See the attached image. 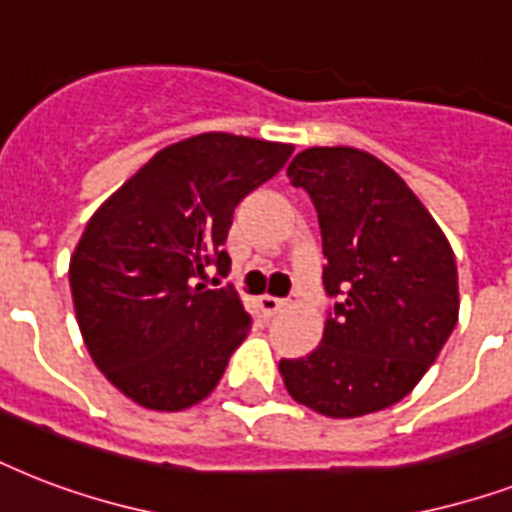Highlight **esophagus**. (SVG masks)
Returning a JSON list of instances; mask_svg holds the SVG:
<instances>
[{
    "instance_id": "34e87169",
    "label": "esophagus",
    "mask_w": 512,
    "mask_h": 512,
    "mask_svg": "<svg viewBox=\"0 0 512 512\" xmlns=\"http://www.w3.org/2000/svg\"><path fill=\"white\" fill-rule=\"evenodd\" d=\"M284 308V300H279V297H271V295H263L260 297V311H263V316H276V313Z\"/></svg>"
}]
</instances>
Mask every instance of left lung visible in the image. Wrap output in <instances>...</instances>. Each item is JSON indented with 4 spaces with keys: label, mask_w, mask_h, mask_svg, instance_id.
I'll use <instances>...</instances> for the list:
<instances>
[{
    "label": "left lung",
    "mask_w": 512,
    "mask_h": 512,
    "mask_svg": "<svg viewBox=\"0 0 512 512\" xmlns=\"http://www.w3.org/2000/svg\"><path fill=\"white\" fill-rule=\"evenodd\" d=\"M287 177L311 196L335 308L305 358H281L297 404L361 417L412 393L457 327V263L412 188L358 148H305Z\"/></svg>",
    "instance_id": "1"
}]
</instances>
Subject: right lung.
<instances>
[{
    "label": "right lung",
    "instance_id": "right-lung-1",
    "mask_svg": "<svg viewBox=\"0 0 512 512\" xmlns=\"http://www.w3.org/2000/svg\"><path fill=\"white\" fill-rule=\"evenodd\" d=\"M292 156L289 143L204 132L162 148L108 196L76 244L68 281L84 345L135 404L180 412L207 398L252 329L223 249L233 209Z\"/></svg>",
    "mask_w": 512,
    "mask_h": 512
}]
</instances>
